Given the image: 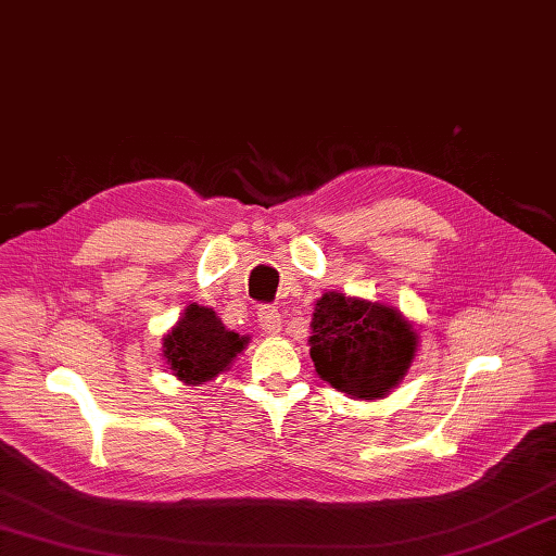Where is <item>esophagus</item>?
Returning a JSON list of instances; mask_svg holds the SVG:
<instances>
[{
  "label": "esophagus",
  "mask_w": 556,
  "mask_h": 556,
  "mask_svg": "<svg viewBox=\"0 0 556 556\" xmlns=\"http://www.w3.org/2000/svg\"><path fill=\"white\" fill-rule=\"evenodd\" d=\"M260 325L266 333H278L280 331V313L276 311V306H262L260 308Z\"/></svg>",
  "instance_id": "1"
}]
</instances>
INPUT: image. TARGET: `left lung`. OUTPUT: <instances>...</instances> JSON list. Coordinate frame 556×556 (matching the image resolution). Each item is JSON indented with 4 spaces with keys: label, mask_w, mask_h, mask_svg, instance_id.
I'll return each instance as SVG.
<instances>
[{
    "label": "left lung",
    "mask_w": 556,
    "mask_h": 556,
    "mask_svg": "<svg viewBox=\"0 0 556 556\" xmlns=\"http://www.w3.org/2000/svg\"><path fill=\"white\" fill-rule=\"evenodd\" d=\"M417 339L394 308L329 292L315 304L311 359L319 378L355 399L384 396L406 376Z\"/></svg>",
    "instance_id": "1"
}]
</instances>
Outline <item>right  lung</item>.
I'll use <instances>...</instances> for the list:
<instances>
[{"label": "right lung", "mask_w": 556, "mask_h": 556, "mask_svg": "<svg viewBox=\"0 0 556 556\" xmlns=\"http://www.w3.org/2000/svg\"><path fill=\"white\" fill-rule=\"evenodd\" d=\"M245 341L225 329L211 308L190 304L176 329L164 339V357L180 380L201 384L227 371Z\"/></svg>", "instance_id": "obj_1"}]
</instances>
